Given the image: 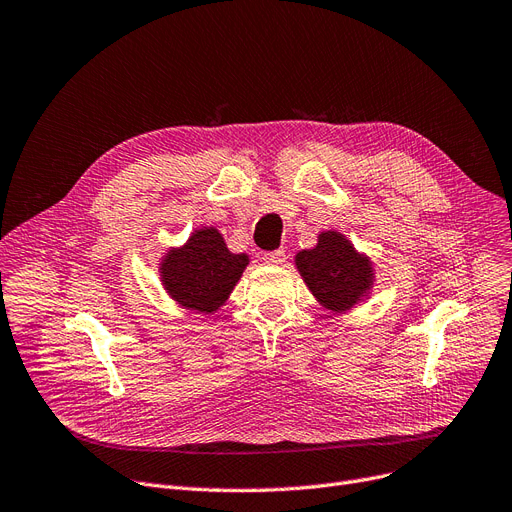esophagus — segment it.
I'll return each instance as SVG.
<instances>
[{
    "instance_id": "34e87169",
    "label": "esophagus",
    "mask_w": 512,
    "mask_h": 512,
    "mask_svg": "<svg viewBox=\"0 0 512 512\" xmlns=\"http://www.w3.org/2000/svg\"><path fill=\"white\" fill-rule=\"evenodd\" d=\"M287 259V255H285V251L282 249H276V251H268V253H263V261L266 263H270V266H278V263H282Z\"/></svg>"
}]
</instances>
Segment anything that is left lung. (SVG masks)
<instances>
[{"instance_id":"left-lung-1","label":"left lung","mask_w":512,"mask_h":512,"mask_svg":"<svg viewBox=\"0 0 512 512\" xmlns=\"http://www.w3.org/2000/svg\"><path fill=\"white\" fill-rule=\"evenodd\" d=\"M297 270L320 304L342 312L371 289V266L337 232L318 236L316 249L297 253Z\"/></svg>"}]
</instances>
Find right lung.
I'll use <instances>...</instances> for the list:
<instances>
[{"label": "right lung", "mask_w": 512, "mask_h": 512, "mask_svg": "<svg viewBox=\"0 0 512 512\" xmlns=\"http://www.w3.org/2000/svg\"><path fill=\"white\" fill-rule=\"evenodd\" d=\"M246 263L249 257L227 251L221 234L206 227L192 234L183 249L166 255L162 280L181 306L215 312L232 293Z\"/></svg>", "instance_id": "1"}]
</instances>
